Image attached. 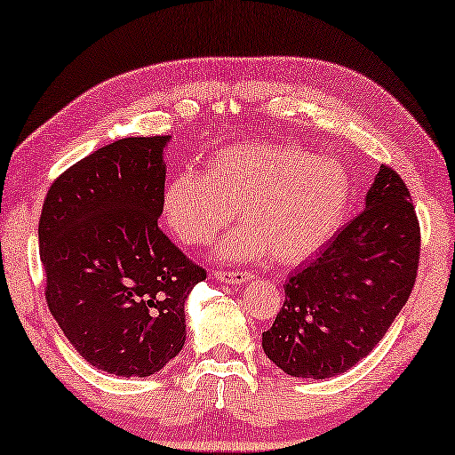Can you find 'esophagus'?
<instances>
[{"label": "esophagus", "instance_id": "esophagus-1", "mask_svg": "<svg viewBox=\"0 0 455 455\" xmlns=\"http://www.w3.org/2000/svg\"><path fill=\"white\" fill-rule=\"evenodd\" d=\"M216 280H220V283H228V284H243L247 283V280L253 278V274L249 272H216L214 274Z\"/></svg>", "mask_w": 455, "mask_h": 455}]
</instances>
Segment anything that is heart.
<instances>
[{"instance_id": "1", "label": "heart", "mask_w": 455, "mask_h": 455, "mask_svg": "<svg viewBox=\"0 0 455 455\" xmlns=\"http://www.w3.org/2000/svg\"><path fill=\"white\" fill-rule=\"evenodd\" d=\"M353 202V179L334 158L291 144H235L220 148L208 172L185 169L164 189L163 212L183 243L204 245L235 219L245 225L220 243L227 259L266 251L300 264L340 230Z\"/></svg>"}]
</instances>
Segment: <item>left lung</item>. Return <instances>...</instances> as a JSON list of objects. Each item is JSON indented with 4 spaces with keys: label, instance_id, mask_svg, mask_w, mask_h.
Wrapping results in <instances>:
<instances>
[{
    "label": "left lung",
    "instance_id": "obj_1",
    "mask_svg": "<svg viewBox=\"0 0 455 455\" xmlns=\"http://www.w3.org/2000/svg\"><path fill=\"white\" fill-rule=\"evenodd\" d=\"M420 227L402 177L381 164L364 210L284 284V305L261 336L292 377L348 371L386 336L417 280Z\"/></svg>",
    "mask_w": 455,
    "mask_h": 455
}]
</instances>
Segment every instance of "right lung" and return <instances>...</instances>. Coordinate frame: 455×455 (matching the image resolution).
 <instances>
[{
  "mask_svg": "<svg viewBox=\"0 0 455 455\" xmlns=\"http://www.w3.org/2000/svg\"><path fill=\"white\" fill-rule=\"evenodd\" d=\"M171 136L124 138L55 179L38 220L44 299L72 347L119 377L161 371L185 344L206 270L158 228Z\"/></svg>",
  "mask_w": 455,
  "mask_h": 455,
  "instance_id": "add662e5",
  "label": "right lung"
}]
</instances>
